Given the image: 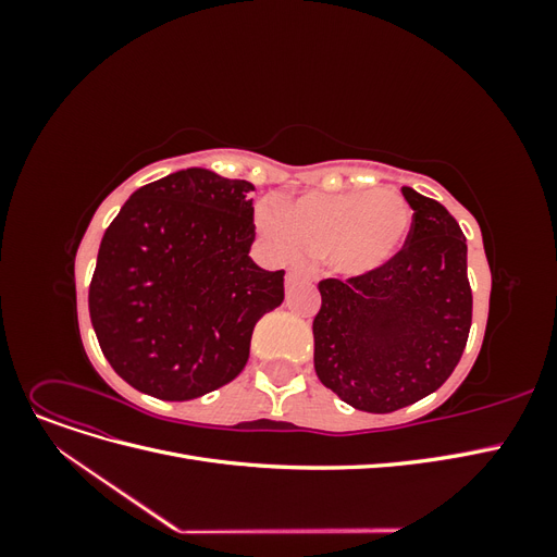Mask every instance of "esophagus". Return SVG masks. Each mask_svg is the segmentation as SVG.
I'll return each mask as SVG.
<instances>
[{
    "label": "esophagus",
    "instance_id": "esophagus-1",
    "mask_svg": "<svg viewBox=\"0 0 557 557\" xmlns=\"http://www.w3.org/2000/svg\"><path fill=\"white\" fill-rule=\"evenodd\" d=\"M309 276H307V272H301V269H290L288 272V276H285V288H293L295 283H299V281H307Z\"/></svg>",
    "mask_w": 557,
    "mask_h": 557
}]
</instances>
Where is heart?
<instances>
[{"label":"heart","instance_id":"b5f03b06","mask_svg":"<svg viewBox=\"0 0 557 557\" xmlns=\"http://www.w3.org/2000/svg\"><path fill=\"white\" fill-rule=\"evenodd\" d=\"M262 237L283 260L309 252L334 276L356 278L385 267L407 244L413 211L397 190L305 195L256 211Z\"/></svg>","mask_w":557,"mask_h":557}]
</instances>
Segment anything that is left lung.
<instances>
[{
    "instance_id": "8db88e82",
    "label": "left lung",
    "mask_w": 557,
    "mask_h": 557,
    "mask_svg": "<svg viewBox=\"0 0 557 557\" xmlns=\"http://www.w3.org/2000/svg\"><path fill=\"white\" fill-rule=\"evenodd\" d=\"M411 234L385 267L318 283L313 367L352 409L391 413L428 397L453 374L471 327L467 242L430 197L401 188Z\"/></svg>"
}]
</instances>
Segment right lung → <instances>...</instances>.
<instances>
[{
	"instance_id": "add662e5",
	"label": "right lung",
	"mask_w": 557,
	"mask_h": 557,
	"mask_svg": "<svg viewBox=\"0 0 557 557\" xmlns=\"http://www.w3.org/2000/svg\"><path fill=\"white\" fill-rule=\"evenodd\" d=\"M252 190L190 166L139 188L104 232L90 320L104 358L137 391L185 401L242 374L285 274L248 256Z\"/></svg>"
}]
</instances>
